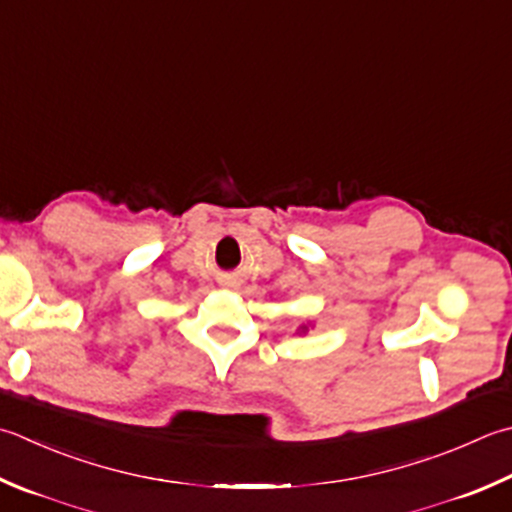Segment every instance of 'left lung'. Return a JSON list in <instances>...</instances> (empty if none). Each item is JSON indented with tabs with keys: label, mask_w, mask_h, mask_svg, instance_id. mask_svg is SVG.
<instances>
[{
	"label": "left lung",
	"mask_w": 512,
	"mask_h": 512,
	"mask_svg": "<svg viewBox=\"0 0 512 512\" xmlns=\"http://www.w3.org/2000/svg\"><path fill=\"white\" fill-rule=\"evenodd\" d=\"M304 328H306V326H304Z\"/></svg>",
	"instance_id": "8db88e82"
}]
</instances>
